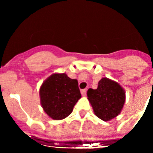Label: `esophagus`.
<instances>
[{
    "mask_svg": "<svg viewBox=\"0 0 153 153\" xmlns=\"http://www.w3.org/2000/svg\"><path fill=\"white\" fill-rule=\"evenodd\" d=\"M81 94L83 97H86V90H81Z\"/></svg>",
    "mask_w": 153,
    "mask_h": 153,
    "instance_id": "34e87169",
    "label": "esophagus"
}]
</instances>
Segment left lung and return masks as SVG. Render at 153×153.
I'll list each match as a JSON object with an SVG mask.
<instances>
[{
  "instance_id": "1",
  "label": "left lung",
  "mask_w": 153,
  "mask_h": 153,
  "mask_svg": "<svg viewBox=\"0 0 153 153\" xmlns=\"http://www.w3.org/2000/svg\"><path fill=\"white\" fill-rule=\"evenodd\" d=\"M86 94L94 114L103 121L117 117L126 101L124 89L117 82L106 77L99 81L97 89H89Z\"/></svg>"
}]
</instances>
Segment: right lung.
<instances>
[{
  "label": "right lung",
  "mask_w": 153,
  "mask_h": 153,
  "mask_svg": "<svg viewBox=\"0 0 153 153\" xmlns=\"http://www.w3.org/2000/svg\"><path fill=\"white\" fill-rule=\"evenodd\" d=\"M40 100L46 114L55 120H61L72 113L81 98L77 79H70L65 73H55L40 86Z\"/></svg>",
  "instance_id": "1"
}]
</instances>
